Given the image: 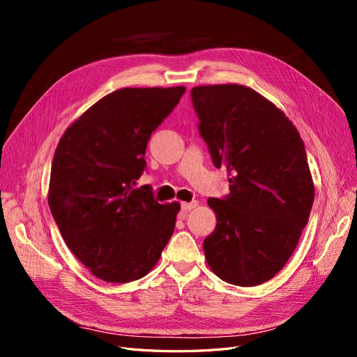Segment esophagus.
<instances>
[{
  "label": "esophagus",
  "mask_w": 357,
  "mask_h": 357,
  "mask_svg": "<svg viewBox=\"0 0 357 357\" xmlns=\"http://www.w3.org/2000/svg\"><path fill=\"white\" fill-rule=\"evenodd\" d=\"M198 205V201H192V202H181V210L183 211H190Z\"/></svg>",
  "instance_id": "1"
}]
</instances>
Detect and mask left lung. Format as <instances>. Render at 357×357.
<instances>
[{
	"label": "left lung",
	"mask_w": 357,
	"mask_h": 357,
	"mask_svg": "<svg viewBox=\"0 0 357 357\" xmlns=\"http://www.w3.org/2000/svg\"><path fill=\"white\" fill-rule=\"evenodd\" d=\"M199 134L229 195L208 198L218 225L204 240L213 273L235 286L271 280L294 253L314 201L304 142L286 114L243 84L190 91Z\"/></svg>",
	"instance_id": "obj_1"
}]
</instances>
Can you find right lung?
I'll list each match as a JSON object with an SVG mask.
<instances>
[{
	"instance_id": "obj_1",
	"label": "right lung",
	"mask_w": 357,
	"mask_h": 357,
	"mask_svg": "<svg viewBox=\"0 0 357 357\" xmlns=\"http://www.w3.org/2000/svg\"><path fill=\"white\" fill-rule=\"evenodd\" d=\"M185 91H114L59 139L49 207L70 250L104 282L129 283L149 274L174 232L180 204H159L152 188L134 185L146 168L150 135Z\"/></svg>"
}]
</instances>
